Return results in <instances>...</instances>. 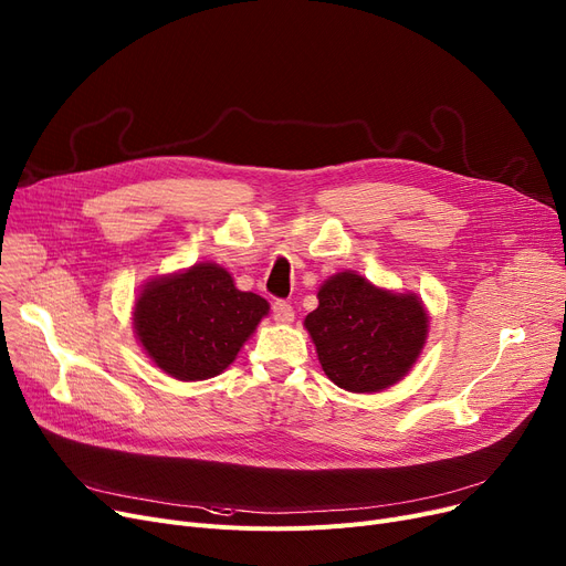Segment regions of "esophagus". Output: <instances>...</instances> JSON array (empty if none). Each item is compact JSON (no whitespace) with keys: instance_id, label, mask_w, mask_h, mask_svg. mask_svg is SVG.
<instances>
[{"instance_id":"34e87169","label":"esophagus","mask_w":566,"mask_h":566,"mask_svg":"<svg viewBox=\"0 0 566 566\" xmlns=\"http://www.w3.org/2000/svg\"><path fill=\"white\" fill-rule=\"evenodd\" d=\"M273 316H275V321H277V323H284V325H286V323H291V321H293V316H295V314H293V307H291L289 303L277 301V303L273 305Z\"/></svg>"}]
</instances>
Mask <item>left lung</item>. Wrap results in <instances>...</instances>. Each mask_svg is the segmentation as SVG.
Wrapping results in <instances>:
<instances>
[{
    "mask_svg": "<svg viewBox=\"0 0 566 566\" xmlns=\"http://www.w3.org/2000/svg\"><path fill=\"white\" fill-rule=\"evenodd\" d=\"M316 298L318 307L303 325L337 388L382 392L418 363L429 337V312L420 295L382 289L344 271L325 280Z\"/></svg>",
    "mask_w": 566,
    "mask_h": 566,
    "instance_id": "1",
    "label": "left lung"
}]
</instances>
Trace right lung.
<instances>
[{
    "label": "right lung",
    "instance_id": "obj_1",
    "mask_svg": "<svg viewBox=\"0 0 566 566\" xmlns=\"http://www.w3.org/2000/svg\"><path fill=\"white\" fill-rule=\"evenodd\" d=\"M265 298L241 291L227 268L199 261L142 284L133 328L142 350L176 380L222 374L268 316Z\"/></svg>",
    "mask_w": 566,
    "mask_h": 566
}]
</instances>
